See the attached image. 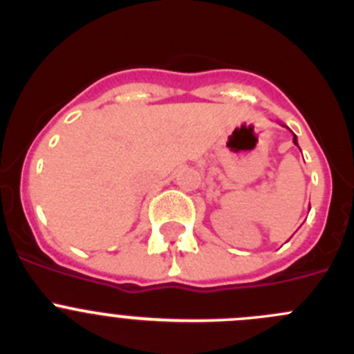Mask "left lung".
I'll use <instances>...</instances> for the list:
<instances>
[{
  "label": "left lung",
  "instance_id": "left-lung-1",
  "mask_svg": "<svg viewBox=\"0 0 354 354\" xmlns=\"http://www.w3.org/2000/svg\"><path fill=\"white\" fill-rule=\"evenodd\" d=\"M280 126H283V124H280ZM283 127H287V126H283ZM292 142H294V145H298V138H296V134H294ZM298 147H299V145H298Z\"/></svg>",
  "mask_w": 354,
  "mask_h": 354
}]
</instances>
